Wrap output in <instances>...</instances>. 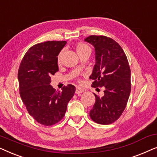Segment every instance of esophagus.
Returning <instances> with one entry per match:
<instances>
[{"label": "esophagus", "mask_w": 157, "mask_h": 157, "mask_svg": "<svg viewBox=\"0 0 157 157\" xmlns=\"http://www.w3.org/2000/svg\"><path fill=\"white\" fill-rule=\"evenodd\" d=\"M84 91H85V90H84L83 89H82V88L77 87L76 90H75V93L78 94H81V93H82V92H84Z\"/></svg>", "instance_id": "esophagus-1"}]
</instances>
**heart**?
<instances>
[{
	"instance_id": "heart-1",
	"label": "heart",
	"mask_w": 157,
	"mask_h": 157,
	"mask_svg": "<svg viewBox=\"0 0 157 157\" xmlns=\"http://www.w3.org/2000/svg\"><path fill=\"white\" fill-rule=\"evenodd\" d=\"M75 50L77 53L78 54V56H80L81 54H82L85 52L91 51V50H90V48L89 46H88L87 44H85L83 43H78L77 44L75 45ZM62 54H63V52H59V54L58 55V56H57V62H58V63L60 62Z\"/></svg>"
}]
</instances>
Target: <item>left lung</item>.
<instances>
[{
	"label": "left lung",
	"mask_w": 157,
	"mask_h": 157,
	"mask_svg": "<svg viewBox=\"0 0 157 157\" xmlns=\"http://www.w3.org/2000/svg\"><path fill=\"white\" fill-rule=\"evenodd\" d=\"M94 46L95 65L90 78L93 87L105 88L100 98L94 94L95 103L90 116L94 122L109 124L117 120L127 105L131 92V71L127 56L113 39L90 35L85 39Z\"/></svg>",
	"instance_id": "1"
}]
</instances>
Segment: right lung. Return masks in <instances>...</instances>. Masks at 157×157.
<instances>
[{"mask_svg": "<svg viewBox=\"0 0 157 157\" xmlns=\"http://www.w3.org/2000/svg\"><path fill=\"white\" fill-rule=\"evenodd\" d=\"M66 41H46L32 46L20 65L17 78L22 101L35 120L45 126L59 122L74 96L75 87L64 86L56 91L50 76L58 71L57 56Z\"/></svg>", "mask_w": 157, "mask_h": 157, "instance_id": "add662e5", "label": "right lung"}]
</instances>
